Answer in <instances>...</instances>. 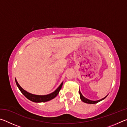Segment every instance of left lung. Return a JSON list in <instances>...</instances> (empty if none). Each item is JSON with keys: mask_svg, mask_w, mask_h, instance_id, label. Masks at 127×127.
<instances>
[{"mask_svg": "<svg viewBox=\"0 0 127 127\" xmlns=\"http://www.w3.org/2000/svg\"><path fill=\"white\" fill-rule=\"evenodd\" d=\"M79 95H80V98H81V100L83 102H84L85 103H87V104H96V103L100 102V101H101L102 100L105 99V98L106 97H106H105L104 98H102V99L99 100H97V101H92V100H90L89 99H87V98H85L84 96H83L82 95V94L81 93L80 90H79Z\"/></svg>", "mask_w": 127, "mask_h": 127, "instance_id": "left-lung-1", "label": "left lung"}]
</instances>
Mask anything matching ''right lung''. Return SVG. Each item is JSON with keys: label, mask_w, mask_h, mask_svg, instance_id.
Listing matches in <instances>:
<instances>
[{"label": "right lung", "mask_w": 127, "mask_h": 127, "mask_svg": "<svg viewBox=\"0 0 127 127\" xmlns=\"http://www.w3.org/2000/svg\"><path fill=\"white\" fill-rule=\"evenodd\" d=\"M16 83L17 84V86H18V89H20L21 92H22V94L24 95L28 99L32 101L33 102H46L48 101H50L51 100L53 99L54 98H55L56 96L58 95V94H59L60 90H61L62 85H63V83H61V85L59 86V87L58 88V89L55 90L54 92H53V93L47 95H36L31 94L30 93H29L27 91H26L25 90H23L22 87H21L20 85L18 84V82L16 79Z\"/></svg>", "instance_id": "obj_1"}]
</instances>
